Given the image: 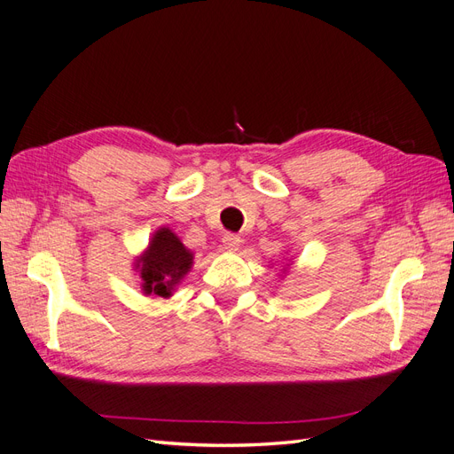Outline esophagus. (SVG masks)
<instances>
[{
  "label": "esophagus",
  "mask_w": 454,
  "mask_h": 454,
  "mask_svg": "<svg viewBox=\"0 0 454 454\" xmlns=\"http://www.w3.org/2000/svg\"><path fill=\"white\" fill-rule=\"evenodd\" d=\"M222 242H223V248L227 252H237L240 248V242L242 240H240L239 235H232V232H227V235H223Z\"/></svg>",
  "instance_id": "esophagus-1"
}]
</instances>
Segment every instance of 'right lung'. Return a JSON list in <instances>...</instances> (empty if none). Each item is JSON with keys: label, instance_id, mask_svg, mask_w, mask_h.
I'll use <instances>...</instances> for the list:
<instances>
[{"label": "right lung", "instance_id": "1", "mask_svg": "<svg viewBox=\"0 0 454 454\" xmlns=\"http://www.w3.org/2000/svg\"><path fill=\"white\" fill-rule=\"evenodd\" d=\"M193 265V254L167 227L159 229L149 242L147 252L140 257L138 267L147 295L170 297L174 286Z\"/></svg>", "mask_w": 454, "mask_h": 454}]
</instances>
